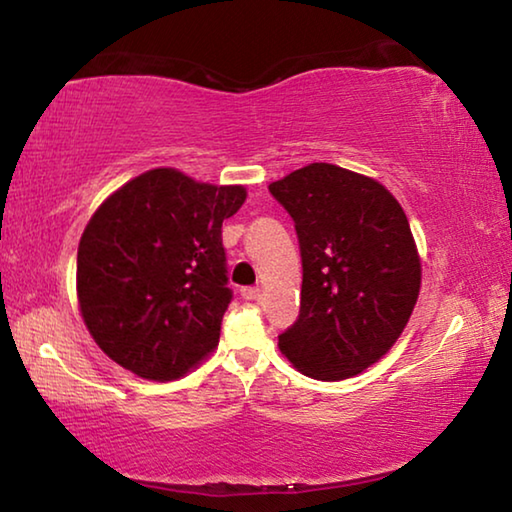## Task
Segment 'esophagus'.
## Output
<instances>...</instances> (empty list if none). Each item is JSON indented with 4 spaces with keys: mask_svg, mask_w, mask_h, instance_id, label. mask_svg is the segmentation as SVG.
<instances>
[{
    "mask_svg": "<svg viewBox=\"0 0 512 512\" xmlns=\"http://www.w3.org/2000/svg\"><path fill=\"white\" fill-rule=\"evenodd\" d=\"M241 296H244L246 300H255L259 296V287H244L241 289Z\"/></svg>",
    "mask_w": 512,
    "mask_h": 512,
    "instance_id": "1",
    "label": "esophagus"
}]
</instances>
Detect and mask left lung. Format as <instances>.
Instances as JSON below:
<instances>
[{
    "label": "left lung",
    "instance_id": "8db88e82",
    "mask_svg": "<svg viewBox=\"0 0 512 512\" xmlns=\"http://www.w3.org/2000/svg\"><path fill=\"white\" fill-rule=\"evenodd\" d=\"M296 225L300 314L277 336L305 375L348 379L393 348L420 291V259L400 203L377 180L314 162L268 185Z\"/></svg>",
    "mask_w": 512,
    "mask_h": 512
}]
</instances>
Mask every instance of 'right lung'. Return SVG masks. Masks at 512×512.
<instances>
[{"label": "right lung", "mask_w": 512, "mask_h": 512, "mask_svg": "<svg viewBox=\"0 0 512 512\" xmlns=\"http://www.w3.org/2000/svg\"><path fill=\"white\" fill-rule=\"evenodd\" d=\"M244 201L239 185L153 169L94 212L76 257V291L92 339L112 361L169 381L216 348L232 300L221 225Z\"/></svg>", "instance_id": "add662e5"}]
</instances>
